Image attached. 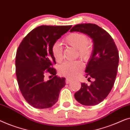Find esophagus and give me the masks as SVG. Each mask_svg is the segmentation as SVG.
Returning a JSON list of instances; mask_svg holds the SVG:
<instances>
[{"label":"esophagus","instance_id":"1","mask_svg":"<svg viewBox=\"0 0 130 130\" xmlns=\"http://www.w3.org/2000/svg\"><path fill=\"white\" fill-rule=\"evenodd\" d=\"M71 81V79H70V78H66V80H65V83H66V84H69V83H70Z\"/></svg>","mask_w":130,"mask_h":130}]
</instances>
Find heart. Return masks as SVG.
I'll return each mask as SVG.
<instances>
[{
  "mask_svg": "<svg viewBox=\"0 0 130 130\" xmlns=\"http://www.w3.org/2000/svg\"><path fill=\"white\" fill-rule=\"evenodd\" d=\"M65 42L78 51V56L81 59L87 61L89 58L92 48L89 43L88 38L85 35L79 32H73L69 34L65 39ZM52 55L56 62H60L63 59L62 47L61 44L56 42L52 47ZM83 68L80 61L65 62L59 68V72L61 75L68 78L77 76Z\"/></svg>",
  "mask_w": 130,
  "mask_h": 130,
  "instance_id": "obj_1",
  "label": "heart"
}]
</instances>
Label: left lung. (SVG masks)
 <instances>
[{"mask_svg": "<svg viewBox=\"0 0 130 130\" xmlns=\"http://www.w3.org/2000/svg\"><path fill=\"white\" fill-rule=\"evenodd\" d=\"M79 32L92 39L94 46L85 72L88 79L94 78L90 85L81 83V88L74 95L76 101L84 105H95L108 96L116 80L119 54L114 40L107 31L92 23L75 25L70 32Z\"/></svg>", "mask_w": 130, "mask_h": 130, "instance_id": "left-lung-1", "label": "left lung"}]
</instances>
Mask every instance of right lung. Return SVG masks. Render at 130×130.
Segmentation results:
<instances>
[{"mask_svg":"<svg viewBox=\"0 0 130 130\" xmlns=\"http://www.w3.org/2000/svg\"><path fill=\"white\" fill-rule=\"evenodd\" d=\"M71 27L38 26L23 38L18 47L15 60L18 85L25 100L36 108L52 107L65 87V78L56 76V69L52 67L56 61L51 50L54 43ZM46 73L54 77L45 81Z\"/></svg>","mask_w":130,"mask_h":130,"instance_id":"obj_1","label":"right lung"}]
</instances>
